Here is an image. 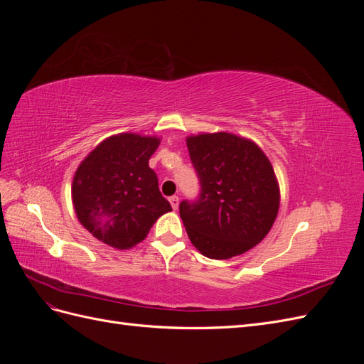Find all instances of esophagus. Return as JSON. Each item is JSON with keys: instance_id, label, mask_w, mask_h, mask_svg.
Listing matches in <instances>:
<instances>
[{"instance_id": "esophagus-1", "label": "esophagus", "mask_w": 364, "mask_h": 364, "mask_svg": "<svg viewBox=\"0 0 364 364\" xmlns=\"http://www.w3.org/2000/svg\"><path fill=\"white\" fill-rule=\"evenodd\" d=\"M168 200H170L173 209H178V208H179V197H178V196H171Z\"/></svg>"}]
</instances>
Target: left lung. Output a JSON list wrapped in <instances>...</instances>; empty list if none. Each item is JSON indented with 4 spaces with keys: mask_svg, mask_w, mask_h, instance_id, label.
Instances as JSON below:
<instances>
[{
    "mask_svg": "<svg viewBox=\"0 0 364 364\" xmlns=\"http://www.w3.org/2000/svg\"><path fill=\"white\" fill-rule=\"evenodd\" d=\"M200 193L182 200L181 218L205 257L228 259L267 235L279 208L272 164L252 141L226 132L186 139Z\"/></svg>",
    "mask_w": 364,
    "mask_h": 364,
    "instance_id": "left-lung-1",
    "label": "left lung"
}]
</instances>
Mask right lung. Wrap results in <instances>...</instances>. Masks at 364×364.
<instances>
[{
	"label": "right lung",
	"instance_id": "1",
	"mask_svg": "<svg viewBox=\"0 0 364 364\" xmlns=\"http://www.w3.org/2000/svg\"><path fill=\"white\" fill-rule=\"evenodd\" d=\"M158 146V138L121 134L103 141L77 168L74 209L97 240L129 249L146 238L159 215L171 211L149 167Z\"/></svg>",
	"mask_w": 364,
	"mask_h": 364
}]
</instances>
